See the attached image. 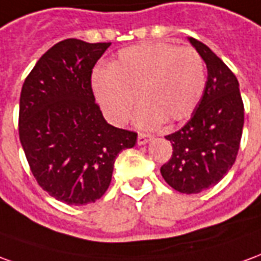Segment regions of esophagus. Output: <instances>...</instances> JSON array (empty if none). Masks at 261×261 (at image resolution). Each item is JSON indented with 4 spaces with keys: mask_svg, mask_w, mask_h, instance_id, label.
<instances>
[{
    "mask_svg": "<svg viewBox=\"0 0 261 261\" xmlns=\"http://www.w3.org/2000/svg\"><path fill=\"white\" fill-rule=\"evenodd\" d=\"M149 140H151V135L139 134V136H138V145H146Z\"/></svg>",
    "mask_w": 261,
    "mask_h": 261,
    "instance_id": "1",
    "label": "esophagus"
}]
</instances>
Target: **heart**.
<instances>
[{
    "label": "heart",
    "mask_w": 261,
    "mask_h": 261,
    "mask_svg": "<svg viewBox=\"0 0 261 261\" xmlns=\"http://www.w3.org/2000/svg\"><path fill=\"white\" fill-rule=\"evenodd\" d=\"M92 88L105 115L123 123L139 99L136 121L151 127L190 118L205 90V66L193 47L150 42L122 50L110 70L98 68Z\"/></svg>",
    "instance_id": "obj_1"
}]
</instances>
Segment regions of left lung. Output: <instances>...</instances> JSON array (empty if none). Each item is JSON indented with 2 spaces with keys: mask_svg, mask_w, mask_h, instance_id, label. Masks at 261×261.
Instances as JSON below:
<instances>
[{
  "mask_svg": "<svg viewBox=\"0 0 261 261\" xmlns=\"http://www.w3.org/2000/svg\"><path fill=\"white\" fill-rule=\"evenodd\" d=\"M208 68L202 98L191 119L167 135L173 154L160 173L170 187L182 194H198L216 186L232 169L239 151L245 107L239 81L210 47L190 38Z\"/></svg>",
  "mask_w": 261,
  "mask_h": 261,
  "instance_id": "1",
  "label": "left lung"
}]
</instances>
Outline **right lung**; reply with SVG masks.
Returning <instances> with one entry per match:
<instances>
[{"label":"right lung","instance_id":"right-lung-1","mask_svg":"<svg viewBox=\"0 0 261 261\" xmlns=\"http://www.w3.org/2000/svg\"><path fill=\"white\" fill-rule=\"evenodd\" d=\"M110 46L62 40L39 59L22 86L21 145L39 186L64 204L101 198L116 156L136 143V132L105 121L92 92V68Z\"/></svg>","mask_w":261,"mask_h":261}]
</instances>
